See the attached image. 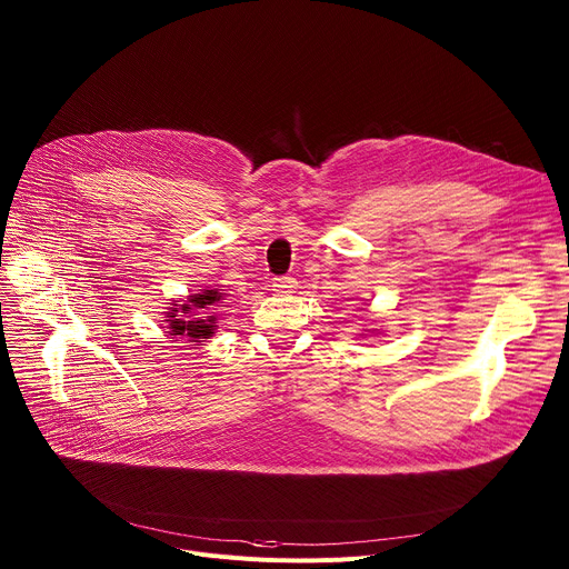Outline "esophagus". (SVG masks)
I'll return each mask as SVG.
<instances>
[{
  "mask_svg": "<svg viewBox=\"0 0 569 569\" xmlns=\"http://www.w3.org/2000/svg\"><path fill=\"white\" fill-rule=\"evenodd\" d=\"M297 288V281L292 277H279L274 279V290L277 292H292Z\"/></svg>",
  "mask_w": 569,
  "mask_h": 569,
  "instance_id": "obj_1",
  "label": "esophagus"
}]
</instances>
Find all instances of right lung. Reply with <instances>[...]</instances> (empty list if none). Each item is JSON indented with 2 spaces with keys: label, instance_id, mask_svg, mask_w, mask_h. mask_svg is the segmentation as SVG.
Here are the masks:
<instances>
[{
  "label": "right lung",
  "instance_id": "obj_1",
  "mask_svg": "<svg viewBox=\"0 0 569 569\" xmlns=\"http://www.w3.org/2000/svg\"><path fill=\"white\" fill-rule=\"evenodd\" d=\"M226 292L200 290L189 295L182 305H172L168 311V335L172 339H187L196 346H200L204 339L214 337L217 332V311L219 307H226L223 302Z\"/></svg>",
  "mask_w": 569,
  "mask_h": 569
}]
</instances>
